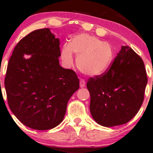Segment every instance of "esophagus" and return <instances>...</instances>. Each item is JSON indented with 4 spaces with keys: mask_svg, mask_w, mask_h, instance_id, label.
<instances>
[{
    "mask_svg": "<svg viewBox=\"0 0 153 153\" xmlns=\"http://www.w3.org/2000/svg\"><path fill=\"white\" fill-rule=\"evenodd\" d=\"M85 85V81L84 79L80 78V88H84Z\"/></svg>",
    "mask_w": 153,
    "mask_h": 153,
    "instance_id": "obj_1",
    "label": "esophagus"
}]
</instances>
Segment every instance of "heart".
I'll use <instances>...</instances> for the list:
<instances>
[{
  "label": "heart",
  "instance_id": "b5f03b06",
  "mask_svg": "<svg viewBox=\"0 0 153 153\" xmlns=\"http://www.w3.org/2000/svg\"><path fill=\"white\" fill-rule=\"evenodd\" d=\"M73 53L77 56L76 64L79 70L90 77L104 74L114 59V51L109 44L85 33L76 35L69 44L62 45L60 59L65 68L73 65Z\"/></svg>",
  "mask_w": 153,
  "mask_h": 153
}]
</instances>
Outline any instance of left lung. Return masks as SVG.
Segmentation results:
<instances>
[{"mask_svg":"<svg viewBox=\"0 0 153 153\" xmlns=\"http://www.w3.org/2000/svg\"><path fill=\"white\" fill-rule=\"evenodd\" d=\"M147 78L141 57L122 46L104 74L90 78V111L100 125L110 127L127 123L143 104Z\"/></svg>","mask_w":153,"mask_h":153,"instance_id":"1","label":"left lung"}]
</instances>
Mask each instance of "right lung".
<instances>
[{
	"instance_id": "add662e5",
	"label": "right lung",
	"mask_w": 153,
	"mask_h": 153,
	"mask_svg": "<svg viewBox=\"0 0 153 153\" xmlns=\"http://www.w3.org/2000/svg\"><path fill=\"white\" fill-rule=\"evenodd\" d=\"M59 39L50 29L35 30L19 41L8 62V106L26 127L47 130L64 119L67 105L79 88L76 73L59 65Z\"/></svg>"
}]
</instances>
